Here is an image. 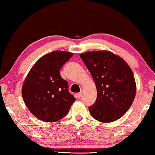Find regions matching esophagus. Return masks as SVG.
Instances as JSON below:
<instances>
[{
	"mask_svg": "<svg viewBox=\"0 0 155 155\" xmlns=\"http://www.w3.org/2000/svg\"><path fill=\"white\" fill-rule=\"evenodd\" d=\"M81 95H82V92H79V93H78V94H76V96H77V98H80L81 96Z\"/></svg>",
	"mask_w": 155,
	"mask_h": 155,
	"instance_id": "1",
	"label": "esophagus"
}]
</instances>
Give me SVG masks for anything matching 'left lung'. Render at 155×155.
Returning <instances> with one entry per match:
<instances>
[{
  "mask_svg": "<svg viewBox=\"0 0 155 155\" xmlns=\"http://www.w3.org/2000/svg\"><path fill=\"white\" fill-rule=\"evenodd\" d=\"M80 56L97 90L95 103L88 107L90 115L103 123L117 120L130 109L136 96L132 69L122 58L108 51L86 52Z\"/></svg>",
  "mask_w": 155,
  "mask_h": 155,
  "instance_id": "8db88e82",
  "label": "left lung"
}]
</instances>
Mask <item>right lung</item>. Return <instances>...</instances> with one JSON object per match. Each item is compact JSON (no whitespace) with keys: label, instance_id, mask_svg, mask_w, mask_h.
Segmentation results:
<instances>
[{"label":"right lung","instance_id":"obj_1","mask_svg":"<svg viewBox=\"0 0 155 155\" xmlns=\"http://www.w3.org/2000/svg\"><path fill=\"white\" fill-rule=\"evenodd\" d=\"M74 54L56 51L44 55L32 67L23 84L21 94L29 110L40 120L55 122L64 117L75 98L60 69Z\"/></svg>","mask_w":155,"mask_h":155}]
</instances>
